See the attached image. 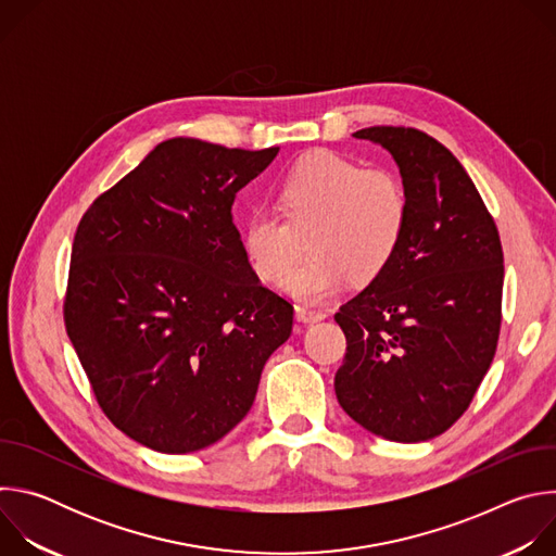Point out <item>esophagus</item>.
<instances>
[{
	"label": "esophagus",
	"instance_id": "obj_1",
	"mask_svg": "<svg viewBox=\"0 0 556 556\" xmlns=\"http://www.w3.org/2000/svg\"><path fill=\"white\" fill-rule=\"evenodd\" d=\"M294 314H296V321H301L305 326L316 324V321H324L326 316H328L326 309H316V307H307V305H296Z\"/></svg>",
	"mask_w": 556,
	"mask_h": 556
}]
</instances>
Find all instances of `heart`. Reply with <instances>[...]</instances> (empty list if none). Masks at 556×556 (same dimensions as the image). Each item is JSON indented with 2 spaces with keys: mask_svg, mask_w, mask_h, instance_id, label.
Listing matches in <instances>:
<instances>
[{
  "mask_svg": "<svg viewBox=\"0 0 556 556\" xmlns=\"http://www.w3.org/2000/svg\"><path fill=\"white\" fill-rule=\"evenodd\" d=\"M277 211H255L242 232L251 268L283 283L309 241L315 253L288 280V290L324 301L352 277L380 279L399 255L409 222L401 180L384 169H361L334 151H309L273 189Z\"/></svg>",
  "mask_w": 556,
  "mask_h": 556,
  "instance_id": "obj_1",
  "label": "heart"
}]
</instances>
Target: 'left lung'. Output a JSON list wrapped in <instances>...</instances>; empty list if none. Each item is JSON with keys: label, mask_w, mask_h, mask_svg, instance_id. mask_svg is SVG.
<instances>
[{"label": "left lung", "mask_w": 556, "mask_h": 556, "mask_svg": "<svg viewBox=\"0 0 556 556\" xmlns=\"http://www.w3.org/2000/svg\"><path fill=\"white\" fill-rule=\"evenodd\" d=\"M354 136L393 155L409 222L387 273L334 314L348 341L337 399L384 440L425 442L464 416L493 363L504 251L482 195L442 142L403 125Z\"/></svg>", "instance_id": "obj_1"}]
</instances>
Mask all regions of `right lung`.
<instances>
[{"label":"right lung","mask_w":556,"mask_h":556,"mask_svg":"<svg viewBox=\"0 0 556 556\" xmlns=\"http://www.w3.org/2000/svg\"><path fill=\"white\" fill-rule=\"evenodd\" d=\"M277 151L165 140L78 222L65 330L101 412L153 451L224 438L292 332V303L260 281L230 215Z\"/></svg>","instance_id":"obj_1"}]
</instances>
